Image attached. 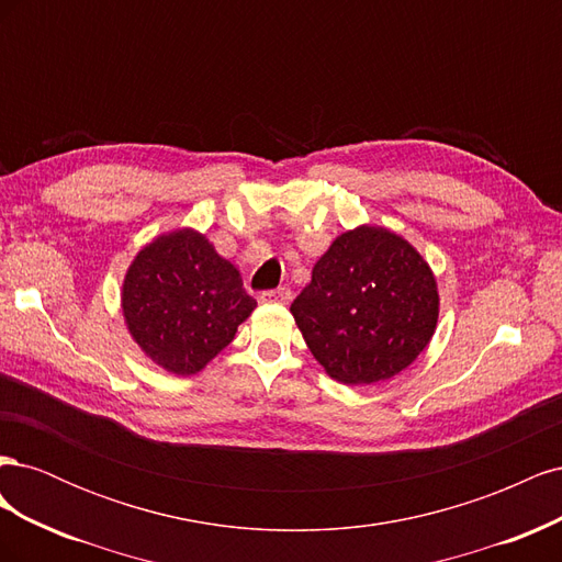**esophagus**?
I'll list each match as a JSON object with an SVG mask.
<instances>
[{"instance_id": "1", "label": "esophagus", "mask_w": 562, "mask_h": 562, "mask_svg": "<svg viewBox=\"0 0 562 562\" xmlns=\"http://www.w3.org/2000/svg\"><path fill=\"white\" fill-rule=\"evenodd\" d=\"M291 300H293L291 288H277V291H265L260 295V302H267V304H288Z\"/></svg>"}]
</instances>
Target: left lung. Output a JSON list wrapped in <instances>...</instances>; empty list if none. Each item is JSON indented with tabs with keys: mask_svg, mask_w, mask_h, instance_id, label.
<instances>
[{
	"mask_svg": "<svg viewBox=\"0 0 562 562\" xmlns=\"http://www.w3.org/2000/svg\"><path fill=\"white\" fill-rule=\"evenodd\" d=\"M438 283L403 236L359 225L337 236L291 304L314 359L337 382L391 380L427 349L438 323Z\"/></svg>",
	"mask_w": 562,
	"mask_h": 562,
	"instance_id": "left-lung-1",
	"label": "left lung"
}]
</instances>
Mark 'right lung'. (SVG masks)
Listing matches in <instances>:
<instances>
[{"label": "right lung", "instance_id": "obj_1", "mask_svg": "<svg viewBox=\"0 0 562 562\" xmlns=\"http://www.w3.org/2000/svg\"><path fill=\"white\" fill-rule=\"evenodd\" d=\"M255 307L239 269L192 227L145 244L122 285V314L133 342L178 378L206 368Z\"/></svg>", "mask_w": 562, "mask_h": 562}]
</instances>
